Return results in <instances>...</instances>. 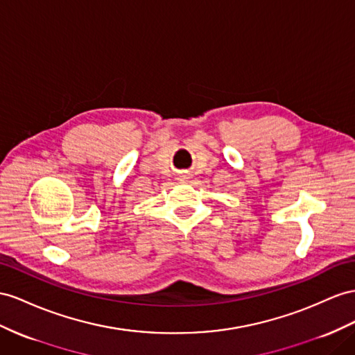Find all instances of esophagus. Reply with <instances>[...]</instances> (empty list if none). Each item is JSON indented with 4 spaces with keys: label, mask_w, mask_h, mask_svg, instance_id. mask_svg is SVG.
Segmentation results:
<instances>
[{
    "label": "esophagus",
    "mask_w": 355,
    "mask_h": 355,
    "mask_svg": "<svg viewBox=\"0 0 355 355\" xmlns=\"http://www.w3.org/2000/svg\"><path fill=\"white\" fill-rule=\"evenodd\" d=\"M189 178H190V175H187V174H180V175H178V180H180V181H187Z\"/></svg>",
    "instance_id": "34e87169"
}]
</instances>
